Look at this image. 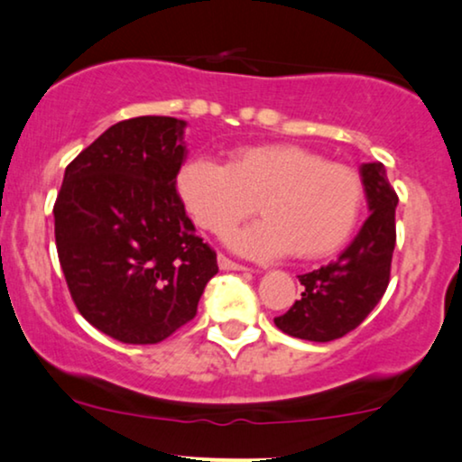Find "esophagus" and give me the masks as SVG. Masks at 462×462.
Returning a JSON list of instances; mask_svg holds the SVG:
<instances>
[{
    "label": "esophagus",
    "instance_id": "obj_1",
    "mask_svg": "<svg viewBox=\"0 0 462 462\" xmlns=\"http://www.w3.org/2000/svg\"><path fill=\"white\" fill-rule=\"evenodd\" d=\"M217 262H219L221 270H247V266H243V263L230 260V257H226L224 254L217 255Z\"/></svg>",
    "mask_w": 462,
    "mask_h": 462
}]
</instances>
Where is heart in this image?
<instances>
[{
    "mask_svg": "<svg viewBox=\"0 0 462 462\" xmlns=\"http://www.w3.org/2000/svg\"><path fill=\"white\" fill-rule=\"evenodd\" d=\"M177 194L194 224L211 235L241 224L257 205L263 219L227 236L232 249L257 260L289 251L300 260L336 254L364 208L355 169L293 143L241 147L227 164L188 158L177 171Z\"/></svg>",
    "mask_w": 462,
    "mask_h": 462,
    "instance_id": "b5f03b06",
    "label": "heart"
}]
</instances>
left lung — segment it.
Listing matches in <instances>:
<instances>
[{
    "label": "left lung",
    "instance_id": "8db88e82",
    "mask_svg": "<svg viewBox=\"0 0 462 462\" xmlns=\"http://www.w3.org/2000/svg\"><path fill=\"white\" fill-rule=\"evenodd\" d=\"M359 173L372 215L337 260L300 274L302 298L274 317L276 328L300 340L331 342L346 336L365 321L389 287L399 199L383 162H367Z\"/></svg>",
    "mask_w": 462,
    "mask_h": 462
}]
</instances>
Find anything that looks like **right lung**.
Returning a JSON list of instances; mask_svg holds the SVG:
<instances>
[{
  "label": "right lung",
  "mask_w": 462,
  "mask_h": 462,
  "mask_svg": "<svg viewBox=\"0 0 462 462\" xmlns=\"http://www.w3.org/2000/svg\"><path fill=\"white\" fill-rule=\"evenodd\" d=\"M186 122L139 116L109 126L67 164L54 238L86 321L126 344H156L192 321L217 254L177 194Z\"/></svg>",
  "instance_id": "add662e5"
}]
</instances>
